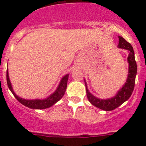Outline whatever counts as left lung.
<instances>
[{
  "mask_svg": "<svg viewBox=\"0 0 146 146\" xmlns=\"http://www.w3.org/2000/svg\"><path fill=\"white\" fill-rule=\"evenodd\" d=\"M119 44L118 48H120L126 49L129 51L128 55V63H129V72H128V76L127 80L124 86L122 87V89L120 91H118L114 97L108 98V99H99L98 98L92 96L87 89L86 82H85L86 88V96L89 102L94 106L97 107L98 108L104 110V111H112L115 108L121 105L127 100L131 96L134 89L135 86V80H136V76L137 73V65L135 60V56H134V50L133 47L129 42H127L126 40L121 36H119Z\"/></svg>",
  "mask_w": 146,
  "mask_h": 146,
  "instance_id": "left-lung-1",
  "label": "left lung"
}]
</instances>
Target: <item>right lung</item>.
Listing matches in <instances>:
<instances>
[{"mask_svg":"<svg viewBox=\"0 0 146 146\" xmlns=\"http://www.w3.org/2000/svg\"><path fill=\"white\" fill-rule=\"evenodd\" d=\"M69 74L64 76L62 78L61 81L60 82L59 86L56 89V91L53 94H51L49 97H48L45 99H35V100H26L24 98H21L19 96H17L15 92L13 90L12 86L10 83V79H9V75H8V70H7V82L9 89L11 91L15 98L19 101L22 104L25 106L30 108L33 109H45L48 108H50L52 105L57 102L59 100L61 99V98L64 96L65 92H66V86H67V80H68Z\"/></svg>","mask_w":146,"mask_h":146,"instance_id":"obj_1","label":"right lung"}]
</instances>
